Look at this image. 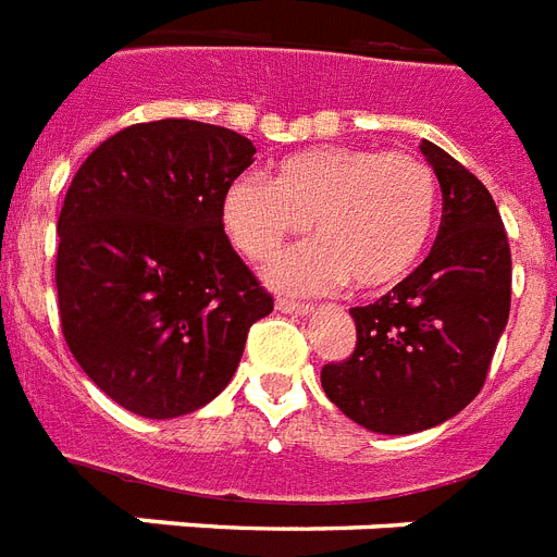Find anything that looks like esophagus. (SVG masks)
I'll use <instances>...</instances> for the list:
<instances>
[{
    "instance_id": "obj_1",
    "label": "esophagus",
    "mask_w": 557,
    "mask_h": 557,
    "mask_svg": "<svg viewBox=\"0 0 557 557\" xmlns=\"http://www.w3.org/2000/svg\"><path fill=\"white\" fill-rule=\"evenodd\" d=\"M275 307L282 310V313H296V315H307L313 313V305H305V301H293V299H278Z\"/></svg>"
}]
</instances>
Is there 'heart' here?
Segmentation results:
<instances>
[{"label": "heart", "instance_id": "heart-1", "mask_svg": "<svg viewBox=\"0 0 557 557\" xmlns=\"http://www.w3.org/2000/svg\"><path fill=\"white\" fill-rule=\"evenodd\" d=\"M437 209V177L417 154L315 146L278 160L273 184L256 175L235 181L224 226L244 256L261 261L313 221L319 242L275 258L270 278L296 293L345 278L356 290L380 293L420 264Z\"/></svg>", "mask_w": 557, "mask_h": 557}]
</instances>
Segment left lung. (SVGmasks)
Listing matches in <instances>:
<instances>
[{"label":"left lung","mask_w":557,"mask_h":557,"mask_svg":"<svg viewBox=\"0 0 557 557\" xmlns=\"http://www.w3.org/2000/svg\"><path fill=\"white\" fill-rule=\"evenodd\" d=\"M420 152L443 189L429 258L368 307H354L356 348L322 368L336 408L376 434L451 420L486 382L511 305V252L492 195L431 140Z\"/></svg>","instance_id":"left-lung-1"}]
</instances>
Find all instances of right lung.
Masks as SVG:
<instances>
[{
  "label": "right lung",
  "mask_w": 557,
  "mask_h": 557,
  "mask_svg": "<svg viewBox=\"0 0 557 557\" xmlns=\"http://www.w3.org/2000/svg\"><path fill=\"white\" fill-rule=\"evenodd\" d=\"M244 135L154 120L102 140L71 181L57 247L69 350L102 394L149 420L221 394L273 296L224 233V198L252 163Z\"/></svg>",
  "instance_id": "1"
}]
</instances>
